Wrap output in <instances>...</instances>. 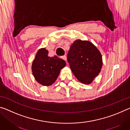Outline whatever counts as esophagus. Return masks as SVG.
Returning <instances> with one entry per match:
<instances>
[{
	"instance_id": "34e87169",
	"label": "esophagus",
	"mask_w": 130,
	"mask_h": 130,
	"mask_svg": "<svg viewBox=\"0 0 130 130\" xmlns=\"http://www.w3.org/2000/svg\"><path fill=\"white\" fill-rule=\"evenodd\" d=\"M61 58H62L63 60H64L65 61H67V57H66V56H63L61 57Z\"/></svg>"
}]
</instances>
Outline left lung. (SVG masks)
Wrapping results in <instances>:
<instances>
[{
	"instance_id": "8db88e82",
	"label": "left lung",
	"mask_w": 130,
	"mask_h": 130,
	"mask_svg": "<svg viewBox=\"0 0 130 130\" xmlns=\"http://www.w3.org/2000/svg\"><path fill=\"white\" fill-rule=\"evenodd\" d=\"M67 60L72 72L81 83L91 84L101 71L103 60L100 52L88 41H75L70 46Z\"/></svg>"
}]
</instances>
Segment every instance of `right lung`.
I'll return each instance as SVG.
<instances>
[{
	"mask_svg": "<svg viewBox=\"0 0 130 130\" xmlns=\"http://www.w3.org/2000/svg\"><path fill=\"white\" fill-rule=\"evenodd\" d=\"M45 48L39 49L32 64V72L36 80L41 84L49 86L55 82L60 70L66 65L65 61L56 56H48Z\"/></svg>",
	"mask_w": 130,
	"mask_h": 130,
	"instance_id": "add662e5",
	"label": "right lung"
}]
</instances>
